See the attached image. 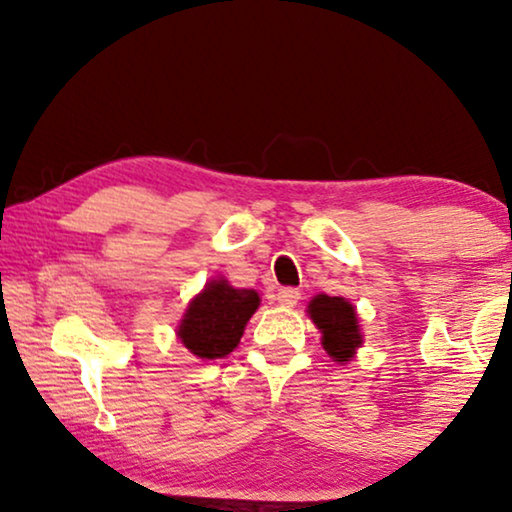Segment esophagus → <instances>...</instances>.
<instances>
[{
	"label": "esophagus",
	"instance_id": "34e87169",
	"mask_svg": "<svg viewBox=\"0 0 512 512\" xmlns=\"http://www.w3.org/2000/svg\"><path fill=\"white\" fill-rule=\"evenodd\" d=\"M300 300V291L293 289V286H286V289L277 291V303L284 307H293Z\"/></svg>",
	"mask_w": 512,
	"mask_h": 512
}]
</instances>
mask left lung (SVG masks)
I'll return each instance as SVG.
<instances>
[{"instance_id": "1", "label": "left lung", "mask_w": 512, "mask_h": 512, "mask_svg": "<svg viewBox=\"0 0 512 512\" xmlns=\"http://www.w3.org/2000/svg\"><path fill=\"white\" fill-rule=\"evenodd\" d=\"M310 317L319 331L324 333V349L335 361H349L354 349L361 345L359 319H356L354 307L345 298L338 296H317L310 303Z\"/></svg>"}]
</instances>
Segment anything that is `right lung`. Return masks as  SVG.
Here are the masks:
<instances>
[{
    "label": "right lung",
    "instance_id": "right-lung-1",
    "mask_svg": "<svg viewBox=\"0 0 512 512\" xmlns=\"http://www.w3.org/2000/svg\"><path fill=\"white\" fill-rule=\"evenodd\" d=\"M258 303L261 300L256 291L233 289L223 279H214L188 305L179 326V340L200 359H223L237 347Z\"/></svg>",
    "mask_w": 512,
    "mask_h": 512
}]
</instances>
